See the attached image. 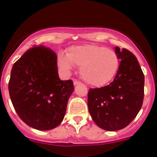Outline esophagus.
Listing matches in <instances>:
<instances>
[{
    "label": "esophagus",
    "mask_w": 157,
    "mask_h": 157,
    "mask_svg": "<svg viewBox=\"0 0 157 157\" xmlns=\"http://www.w3.org/2000/svg\"><path fill=\"white\" fill-rule=\"evenodd\" d=\"M73 82H74V85L75 86V85H78V84H80V83H81V82L78 81V80H77V79H74Z\"/></svg>",
    "instance_id": "34e87169"
}]
</instances>
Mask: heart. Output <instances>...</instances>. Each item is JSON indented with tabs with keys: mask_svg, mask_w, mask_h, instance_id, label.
<instances>
[{
	"mask_svg": "<svg viewBox=\"0 0 157 157\" xmlns=\"http://www.w3.org/2000/svg\"><path fill=\"white\" fill-rule=\"evenodd\" d=\"M58 64L66 73L74 68L75 64L81 67L83 79L94 86H102L116 75L120 60L117 54L106 47L84 45L71 47L67 55L59 54Z\"/></svg>",
	"mask_w": 157,
	"mask_h": 157,
	"instance_id": "1",
	"label": "heart"
}]
</instances>
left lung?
Returning <instances> with one entry per match:
<instances>
[{
  "label": "left lung",
  "mask_w": 157,
  "mask_h": 157,
  "mask_svg": "<svg viewBox=\"0 0 157 157\" xmlns=\"http://www.w3.org/2000/svg\"><path fill=\"white\" fill-rule=\"evenodd\" d=\"M121 60L114 80L101 88L90 89L88 109L94 123L108 131L129 125L144 99L145 77L138 59L126 48H115Z\"/></svg>",
  "instance_id": "obj_1"
}]
</instances>
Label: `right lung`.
<instances>
[{
    "mask_svg": "<svg viewBox=\"0 0 157 157\" xmlns=\"http://www.w3.org/2000/svg\"><path fill=\"white\" fill-rule=\"evenodd\" d=\"M8 91L14 109L26 124L48 130L63 121L74 84L71 79H59L57 56L38 45L29 48L14 63Z\"/></svg>",
    "mask_w": 157,
    "mask_h": 157,
    "instance_id": "add662e5",
    "label": "right lung"
}]
</instances>
